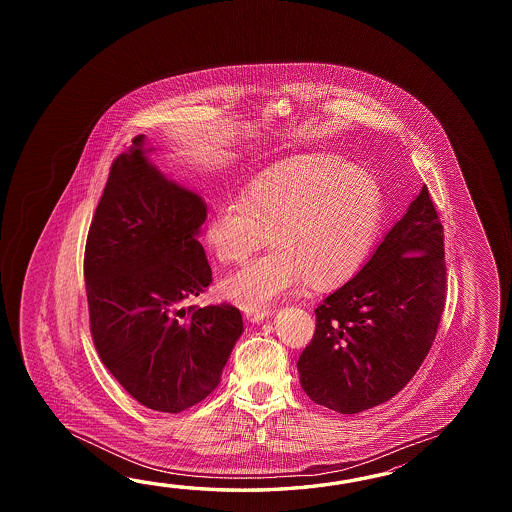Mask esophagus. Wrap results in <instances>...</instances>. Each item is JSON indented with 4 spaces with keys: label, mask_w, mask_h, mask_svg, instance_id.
Returning <instances> with one entry per match:
<instances>
[{
    "label": "esophagus",
    "mask_w": 512,
    "mask_h": 512,
    "mask_svg": "<svg viewBox=\"0 0 512 512\" xmlns=\"http://www.w3.org/2000/svg\"><path fill=\"white\" fill-rule=\"evenodd\" d=\"M271 315V309H261V311H247V320L251 322H263L267 316Z\"/></svg>",
    "instance_id": "34e87169"
}]
</instances>
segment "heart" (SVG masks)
Segmentation results:
<instances>
[{"instance_id": "obj_1", "label": "heart", "mask_w": 512, "mask_h": 512, "mask_svg": "<svg viewBox=\"0 0 512 512\" xmlns=\"http://www.w3.org/2000/svg\"><path fill=\"white\" fill-rule=\"evenodd\" d=\"M381 221L377 177L340 155L313 153L272 164L240 201L221 203L203 227V243L219 263L232 265L269 238V254L221 282L225 298L261 311L298 283L324 291L349 280L368 258Z\"/></svg>"}]
</instances>
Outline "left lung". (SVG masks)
Returning a JSON list of instances; mask_svg holds the SVG:
<instances>
[{
  "instance_id": "1",
  "label": "left lung",
  "mask_w": 512,
  "mask_h": 512,
  "mask_svg": "<svg viewBox=\"0 0 512 512\" xmlns=\"http://www.w3.org/2000/svg\"><path fill=\"white\" fill-rule=\"evenodd\" d=\"M443 240L425 185L357 276L316 307L315 335L296 364L311 401L359 414L410 382L445 309Z\"/></svg>"
}]
</instances>
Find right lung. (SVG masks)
Listing matches in <instances>:
<instances>
[{"instance_id": "right-lung-1", "label": "right lung", "mask_w": 512, "mask_h": 512, "mask_svg": "<svg viewBox=\"0 0 512 512\" xmlns=\"http://www.w3.org/2000/svg\"><path fill=\"white\" fill-rule=\"evenodd\" d=\"M111 164L84 254L89 329L109 373L142 406L177 414L216 390L243 318L186 300L212 282L197 240L207 205L166 179L142 148Z\"/></svg>"}]
</instances>
